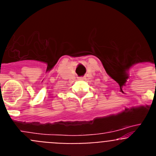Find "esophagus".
<instances>
[{
  "mask_svg": "<svg viewBox=\"0 0 156 156\" xmlns=\"http://www.w3.org/2000/svg\"><path fill=\"white\" fill-rule=\"evenodd\" d=\"M80 80H84L85 77H79Z\"/></svg>",
  "mask_w": 156,
  "mask_h": 156,
  "instance_id": "obj_1",
  "label": "esophagus"
}]
</instances>
